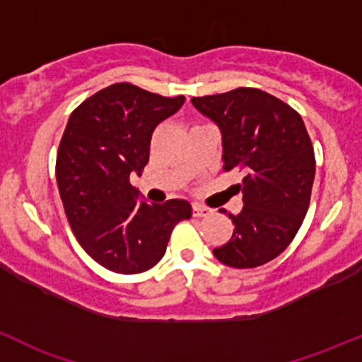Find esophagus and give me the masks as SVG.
<instances>
[{"instance_id":"esophagus-1","label":"esophagus","mask_w":362,"mask_h":362,"mask_svg":"<svg viewBox=\"0 0 362 362\" xmlns=\"http://www.w3.org/2000/svg\"><path fill=\"white\" fill-rule=\"evenodd\" d=\"M192 213H194V216H197V218H203V216L211 215L213 210H210V208H206V206H203V204L194 203L192 204Z\"/></svg>"}]
</instances>
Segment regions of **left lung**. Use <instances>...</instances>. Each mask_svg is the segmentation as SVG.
Listing matches in <instances>:
<instances>
[{
    "label": "left lung",
    "mask_w": 362,
    "mask_h": 362,
    "mask_svg": "<svg viewBox=\"0 0 362 362\" xmlns=\"http://www.w3.org/2000/svg\"><path fill=\"white\" fill-rule=\"evenodd\" d=\"M191 102L218 127L223 168L246 173L239 184L243 210L229 213L234 234L213 255L234 269L267 264L286 250L309 210L315 159L302 116L257 88Z\"/></svg>",
    "instance_id": "left-lung-1"
}]
</instances>
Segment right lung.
<instances>
[{"label":"right lung","instance_id":"1","mask_svg":"<svg viewBox=\"0 0 362 362\" xmlns=\"http://www.w3.org/2000/svg\"><path fill=\"white\" fill-rule=\"evenodd\" d=\"M184 102V95L168 98L116 83L86 98L67 121L55 166L60 199L79 245L109 271H149L173 227L191 218L189 201L149 204L130 184L149 161L152 132Z\"/></svg>","mask_w":362,"mask_h":362}]
</instances>
